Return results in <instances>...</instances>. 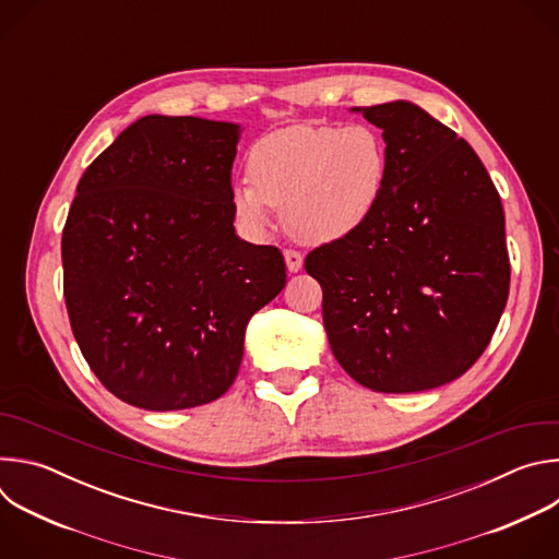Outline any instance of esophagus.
<instances>
[{"label":"esophagus","instance_id":"esophagus-1","mask_svg":"<svg viewBox=\"0 0 559 559\" xmlns=\"http://www.w3.org/2000/svg\"><path fill=\"white\" fill-rule=\"evenodd\" d=\"M285 263L289 272H298L302 267V254L296 250H285Z\"/></svg>","mask_w":559,"mask_h":559}]
</instances>
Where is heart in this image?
<instances>
[{
    "label": "heart",
    "mask_w": 559,
    "mask_h": 559,
    "mask_svg": "<svg viewBox=\"0 0 559 559\" xmlns=\"http://www.w3.org/2000/svg\"><path fill=\"white\" fill-rule=\"evenodd\" d=\"M250 183L231 186L243 221L283 223L305 243H332L356 231L378 205L386 179V145L367 123H298L261 136L248 154Z\"/></svg>",
    "instance_id": "1"
}]
</instances>
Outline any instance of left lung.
<instances>
[{
	"label": "left lung",
	"mask_w": 559,
	"mask_h": 559,
	"mask_svg": "<svg viewBox=\"0 0 559 559\" xmlns=\"http://www.w3.org/2000/svg\"><path fill=\"white\" fill-rule=\"evenodd\" d=\"M382 130L386 179L371 216L316 248L323 323L362 386L414 393L483 356L509 298L500 194L473 147L409 102L354 108Z\"/></svg>",
	"instance_id": "left-lung-1"
}]
</instances>
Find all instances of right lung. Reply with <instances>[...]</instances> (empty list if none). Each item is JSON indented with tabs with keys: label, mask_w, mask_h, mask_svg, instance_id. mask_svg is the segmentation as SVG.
Segmentation results:
<instances>
[{
	"label": "right lung",
	"mask_w": 559,
	"mask_h": 559,
	"mask_svg": "<svg viewBox=\"0 0 559 559\" xmlns=\"http://www.w3.org/2000/svg\"><path fill=\"white\" fill-rule=\"evenodd\" d=\"M241 126L147 115L79 179L63 298L86 362L147 412L207 405L234 382L250 318L287 283L274 246L234 231Z\"/></svg>",
	"instance_id": "1"
}]
</instances>
